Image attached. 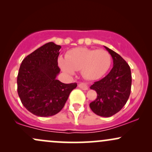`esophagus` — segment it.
<instances>
[{
  "label": "esophagus",
  "mask_w": 152,
  "mask_h": 152,
  "mask_svg": "<svg viewBox=\"0 0 152 152\" xmlns=\"http://www.w3.org/2000/svg\"><path fill=\"white\" fill-rule=\"evenodd\" d=\"M78 87L83 90H88V88H89V86H88V83H80L79 85H78Z\"/></svg>",
  "instance_id": "1"
}]
</instances>
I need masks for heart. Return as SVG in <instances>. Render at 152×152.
Returning a JSON list of instances; mask_svg holds the SVG:
<instances>
[{
  "mask_svg": "<svg viewBox=\"0 0 152 152\" xmlns=\"http://www.w3.org/2000/svg\"><path fill=\"white\" fill-rule=\"evenodd\" d=\"M58 64L64 72L73 74L81 70L82 76L88 80H96L104 76L111 65V56L105 50L76 48L61 57Z\"/></svg>",
  "mask_w": 152,
  "mask_h": 152,
  "instance_id": "obj_1",
  "label": "heart"
}]
</instances>
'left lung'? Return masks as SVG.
<instances>
[{
    "label": "left lung",
    "mask_w": 152,
    "mask_h": 152,
    "mask_svg": "<svg viewBox=\"0 0 152 152\" xmlns=\"http://www.w3.org/2000/svg\"><path fill=\"white\" fill-rule=\"evenodd\" d=\"M113 59V68L107 76L90 87L96 91L97 98L89 104L94 113L109 117L126 104L132 87V74L128 64L120 55L104 46Z\"/></svg>",
    "instance_id": "8db88e82"
}]
</instances>
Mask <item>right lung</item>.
<instances>
[{
    "label": "right lung",
    "instance_id": "right-lung-1",
    "mask_svg": "<svg viewBox=\"0 0 152 152\" xmlns=\"http://www.w3.org/2000/svg\"><path fill=\"white\" fill-rule=\"evenodd\" d=\"M61 46L47 43L23 59L19 69L18 94L23 105L33 114L48 117L64 108L77 83H64L56 79Z\"/></svg>",
    "mask_w": 152,
    "mask_h": 152
}]
</instances>
